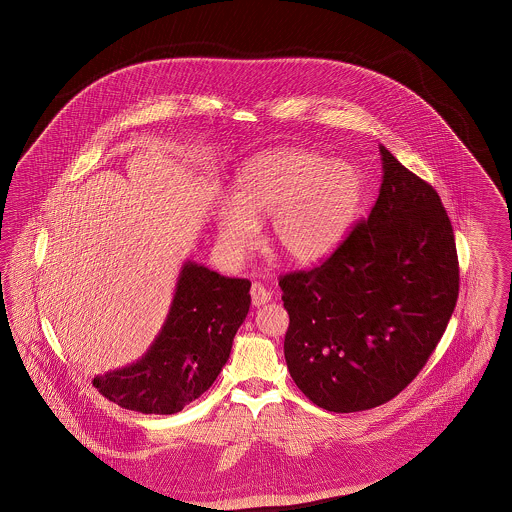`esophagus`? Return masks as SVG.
Here are the masks:
<instances>
[{"label":"esophagus","instance_id":"34e87169","mask_svg":"<svg viewBox=\"0 0 512 512\" xmlns=\"http://www.w3.org/2000/svg\"><path fill=\"white\" fill-rule=\"evenodd\" d=\"M270 299H272V293L268 292L263 284H257V282H255V284L251 286V301H253L255 307L265 305Z\"/></svg>","mask_w":512,"mask_h":512}]
</instances>
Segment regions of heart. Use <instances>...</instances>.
I'll list each match as a JSON object with an SVG mask.
<instances>
[{"mask_svg": "<svg viewBox=\"0 0 512 512\" xmlns=\"http://www.w3.org/2000/svg\"><path fill=\"white\" fill-rule=\"evenodd\" d=\"M359 201L361 180L347 163L303 149L268 151L245 165L232 201L220 205V249L242 259L270 219L268 242L286 261L317 263L340 245Z\"/></svg>", "mask_w": 512, "mask_h": 512, "instance_id": "obj_1", "label": "heart"}]
</instances>
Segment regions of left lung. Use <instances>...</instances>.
I'll use <instances>...</instances> for the list:
<instances>
[{"instance_id":"obj_1","label":"left lung","mask_w":512,"mask_h":512,"mask_svg":"<svg viewBox=\"0 0 512 512\" xmlns=\"http://www.w3.org/2000/svg\"><path fill=\"white\" fill-rule=\"evenodd\" d=\"M378 199L311 270L280 276L284 355L320 409L357 413L405 390L441 340L459 297L453 226L438 192L386 147Z\"/></svg>"}]
</instances>
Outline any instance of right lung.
I'll list each match as a JSON object with an SVG mask.
<instances>
[{
  "label": "right lung",
  "mask_w": 512,
  "mask_h": 512,
  "mask_svg": "<svg viewBox=\"0 0 512 512\" xmlns=\"http://www.w3.org/2000/svg\"><path fill=\"white\" fill-rule=\"evenodd\" d=\"M251 282L194 261L178 274L167 320L142 359L92 384L122 409L174 414L209 390L226 365L249 305Z\"/></svg>",
  "instance_id": "right-lung-1"
}]
</instances>
